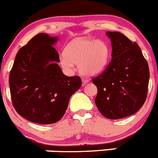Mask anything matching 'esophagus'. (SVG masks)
<instances>
[{
    "mask_svg": "<svg viewBox=\"0 0 158 158\" xmlns=\"http://www.w3.org/2000/svg\"><path fill=\"white\" fill-rule=\"evenodd\" d=\"M88 81H89L87 79H83L82 80V84H83V85H85L87 83H88Z\"/></svg>",
    "mask_w": 158,
    "mask_h": 158,
    "instance_id": "34e87169",
    "label": "esophagus"
}]
</instances>
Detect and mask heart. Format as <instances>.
<instances>
[{
  "instance_id": "1",
  "label": "heart",
  "mask_w": 158,
  "mask_h": 158,
  "mask_svg": "<svg viewBox=\"0 0 158 158\" xmlns=\"http://www.w3.org/2000/svg\"><path fill=\"white\" fill-rule=\"evenodd\" d=\"M110 48L103 40L78 38L72 40L60 57V63L67 69L78 64L80 72L93 77L101 74L108 63Z\"/></svg>"
}]
</instances>
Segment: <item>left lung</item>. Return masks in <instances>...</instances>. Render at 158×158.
<instances>
[{
  "label": "left lung",
  "instance_id": "1",
  "mask_svg": "<svg viewBox=\"0 0 158 158\" xmlns=\"http://www.w3.org/2000/svg\"><path fill=\"white\" fill-rule=\"evenodd\" d=\"M106 34L111 40V60L92 82L98 88L95 104L99 111L116 120L134 114L144 104L150 72L137 43L120 32Z\"/></svg>",
  "mask_w": 158,
  "mask_h": 158
}]
</instances>
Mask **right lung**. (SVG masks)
Masks as SVG:
<instances>
[{"label":"right lung","mask_w":158,"mask_h":158,"mask_svg":"<svg viewBox=\"0 0 158 158\" xmlns=\"http://www.w3.org/2000/svg\"><path fill=\"white\" fill-rule=\"evenodd\" d=\"M57 37L40 33L18 51L9 76L16 111L31 122L50 124L64 114L70 98L81 86L78 76L68 77L57 64L53 45Z\"/></svg>","instance_id":"add662e5"}]
</instances>
